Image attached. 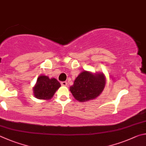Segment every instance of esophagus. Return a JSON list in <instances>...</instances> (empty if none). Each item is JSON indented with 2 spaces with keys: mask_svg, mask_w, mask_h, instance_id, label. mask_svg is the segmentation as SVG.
<instances>
[{
  "mask_svg": "<svg viewBox=\"0 0 146 146\" xmlns=\"http://www.w3.org/2000/svg\"><path fill=\"white\" fill-rule=\"evenodd\" d=\"M61 85L62 86H66L67 85V83H66V81H61Z\"/></svg>",
  "mask_w": 146,
  "mask_h": 146,
  "instance_id": "obj_1",
  "label": "esophagus"
}]
</instances>
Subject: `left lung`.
Wrapping results in <instances>:
<instances>
[{
  "label": "left lung",
  "instance_id": "obj_1",
  "mask_svg": "<svg viewBox=\"0 0 146 146\" xmlns=\"http://www.w3.org/2000/svg\"><path fill=\"white\" fill-rule=\"evenodd\" d=\"M105 83L103 74L94 75L87 71H84L76 78L70 90L78 101H87L100 95Z\"/></svg>",
  "mask_w": 146,
  "mask_h": 146
}]
</instances>
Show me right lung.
Here are the masks:
<instances>
[{"instance_id": "right-lung-1", "label": "right lung", "mask_w": 146, "mask_h": 146, "mask_svg": "<svg viewBox=\"0 0 146 146\" xmlns=\"http://www.w3.org/2000/svg\"><path fill=\"white\" fill-rule=\"evenodd\" d=\"M60 83L55 78L49 79L45 76H41L37 79V83L34 87V94L39 99H51L55 92L60 87Z\"/></svg>"}]
</instances>
